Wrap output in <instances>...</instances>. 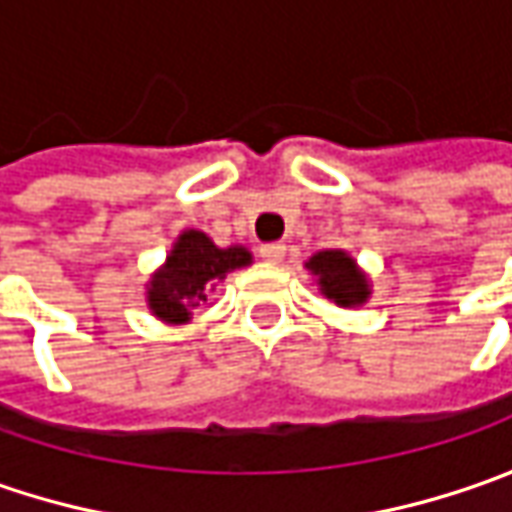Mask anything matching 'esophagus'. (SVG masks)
Listing matches in <instances>:
<instances>
[{
	"instance_id": "esophagus-1",
	"label": "esophagus",
	"mask_w": 512,
	"mask_h": 512,
	"mask_svg": "<svg viewBox=\"0 0 512 512\" xmlns=\"http://www.w3.org/2000/svg\"><path fill=\"white\" fill-rule=\"evenodd\" d=\"M285 250L287 247L282 242H267V245L259 247V253H262L265 262H282L285 259Z\"/></svg>"
}]
</instances>
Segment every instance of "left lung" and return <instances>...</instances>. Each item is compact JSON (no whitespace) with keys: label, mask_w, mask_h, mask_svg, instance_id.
<instances>
[{"label":"left lung","mask_w":512,"mask_h":512,"mask_svg":"<svg viewBox=\"0 0 512 512\" xmlns=\"http://www.w3.org/2000/svg\"><path fill=\"white\" fill-rule=\"evenodd\" d=\"M307 267L319 276L322 293L339 307L362 305L370 296L367 279L359 273L356 262L344 250H322L307 262Z\"/></svg>","instance_id":"left-lung-1"}]
</instances>
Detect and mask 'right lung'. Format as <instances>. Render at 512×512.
<instances>
[{
	"mask_svg": "<svg viewBox=\"0 0 512 512\" xmlns=\"http://www.w3.org/2000/svg\"><path fill=\"white\" fill-rule=\"evenodd\" d=\"M250 265L245 247H216L205 233L187 230L170 250L168 265L162 267L148 290L150 310L165 322H187L190 307L205 299V287L225 279L230 270Z\"/></svg>",
	"mask_w": 512,
	"mask_h": 512,
	"instance_id": "obj_1",
	"label": "right lung"
}]
</instances>
